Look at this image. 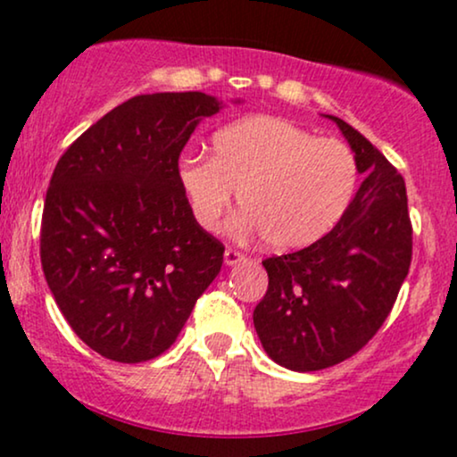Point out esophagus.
<instances>
[{"instance_id":"obj_1","label":"esophagus","mask_w":457,"mask_h":457,"mask_svg":"<svg viewBox=\"0 0 457 457\" xmlns=\"http://www.w3.org/2000/svg\"><path fill=\"white\" fill-rule=\"evenodd\" d=\"M223 260L228 266H234V264H240V262H245L246 255L240 253V251H236V249H225Z\"/></svg>"}]
</instances>
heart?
I'll list each match as a JSON object with an SVG mask.
<instances>
[{"label": "heart", "mask_w": 457, "mask_h": 457, "mask_svg": "<svg viewBox=\"0 0 457 457\" xmlns=\"http://www.w3.org/2000/svg\"><path fill=\"white\" fill-rule=\"evenodd\" d=\"M356 180L348 145L272 115L219 130L211 159L188 154L178 162V182L204 229L219 228L238 193L245 228L258 229L264 245L279 251L327 236L348 211Z\"/></svg>", "instance_id": "obj_1"}]
</instances>
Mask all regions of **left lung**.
Returning a JSON list of instances; mask_svg holds the SVG:
<instances>
[{"mask_svg":"<svg viewBox=\"0 0 457 457\" xmlns=\"http://www.w3.org/2000/svg\"><path fill=\"white\" fill-rule=\"evenodd\" d=\"M328 118L365 180L318 243L262 262L269 290L253 312L266 354L292 371H318L359 353L391 313L412 260L402 174L359 130Z\"/></svg>","mask_w":457,"mask_h":457,"instance_id":"obj_1","label":"left lung"}]
</instances>
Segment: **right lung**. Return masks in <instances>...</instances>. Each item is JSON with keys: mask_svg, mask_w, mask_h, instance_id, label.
I'll return each mask as SVG.
<instances>
[{"mask_svg": "<svg viewBox=\"0 0 457 457\" xmlns=\"http://www.w3.org/2000/svg\"><path fill=\"white\" fill-rule=\"evenodd\" d=\"M219 109L204 92L141 94L57 161L40 262L66 322L104 359L165 353L221 270L225 246L195 221L178 182L182 148Z\"/></svg>", "mask_w": 457, "mask_h": 457, "instance_id": "1", "label": "right lung"}]
</instances>
